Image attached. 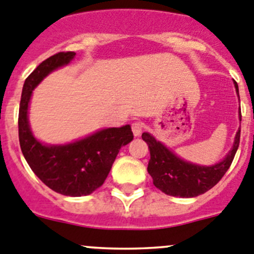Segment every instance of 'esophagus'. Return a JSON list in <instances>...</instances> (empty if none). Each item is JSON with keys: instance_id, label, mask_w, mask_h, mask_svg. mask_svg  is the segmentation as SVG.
<instances>
[{"instance_id": "34e87169", "label": "esophagus", "mask_w": 254, "mask_h": 254, "mask_svg": "<svg viewBox=\"0 0 254 254\" xmlns=\"http://www.w3.org/2000/svg\"><path fill=\"white\" fill-rule=\"evenodd\" d=\"M131 129H132V134H134V136H140L142 130H144V125H142V123L140 122H135L132 123Z\"/></svg>"}]
</instances>
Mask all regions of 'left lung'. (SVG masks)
Returning <instances> with one entry per match:
<instances>
[{"label": "left lung", "instance_id": "left-lung-1", "mask_svg": "<svg viewBox=\"0 0 254 254\" xmlns=\"http://www.w3.org/2000/svg\"><path fill=\"white\" fill-rule=\"evenodd\" d=\"M233 84L238 95L237 83L233 82ZM238 118L241 122V110L238 112ZM141 136L149 145L150 161L147 172L152 177L155 186L169 196L190 198L202 195L212 189L230 169L240 145L241 127L236 132L230 151L221 161L213 165H200L184 160L150 132H142Z\"/></svg>", "mask_w": 254, "mask_h": 254}]
</instances>
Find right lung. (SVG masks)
Returning a JSON list of instances; mask_svg holds the SVG:
<instances>
[{"instance_id":"obj_1","label":"right lung","mask_w":254,"mask_h":254,"mask_svg":"<svg viewBox=\"0 0 254 254\" xmlns=\"http://www.w3.org/2000/svg\"><path fill=\"white\" fill-rule=\"evenodd\" d=\"M74 57V52L54 54L27 78L19 103L18 136L27 164L43 184L61 195L80 197L90 195L104 184L119 150L134 135L127 124L99 129L65 144H46L34 136L28 118L33 90L47 75L69 64Z\"/></svg>"}]
</instances>
